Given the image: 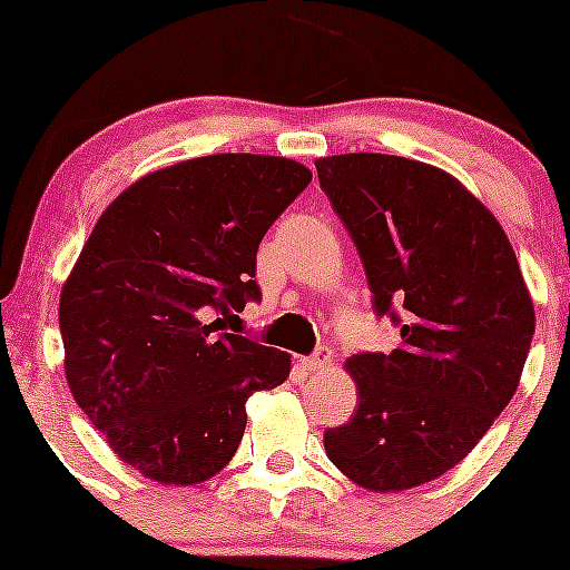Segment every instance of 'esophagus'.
I'll return each mask as SVG.
<instances>
[{"label": "esophagus", "mask_w": 570, "mask_h": 570, "mask_svg": "<svg viewBox=\"0 0 570 570\" xmlns=\"http://www.w3.org/2000/svg\"><path fill=\"white\" fill-rule=\"evenodd\" d=\"M303 366H306L308 372H322L331 366V350L327 347H320L317 353L308 355V358H303Z\"/></svg>", "instance_id": "1"}]
</instances>
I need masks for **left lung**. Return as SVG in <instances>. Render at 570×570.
<instances>
[{
	"label": "left lung",
	"mask_w": 570,
	"mask_h": 570,
	"mask_svg": "<svg viewBox=\"0 0 570 570\" xmlns=\"http://www.w3.org/2000/svg\"><path fill=\"white\" fill-rule=\"evenodd\" d=\"M314 165L375 312L402 336L389 355L347 358L358 407L325 430V452L355 485L407 491L461 463L513 400L534 333L530 289L497 217L446 170L392 154Z\"/></svg>",
	"instance_id": "8db88e82"
}]
</instances>
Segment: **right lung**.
I'll return each instance as SVG.
<instances>
[{
    "mask_svg": "<svg viewBox=\"0 0 570 570\" xmlns=\"http://www.w3.org/2000/svg\"><path fill=\"white\" fill-rule=\"evenodd\" d=\"M308 181L286 157L187 159L137 178L90 232L60 295L66 381L148 480L198 485L226 469L248 396L289 377V355L209 320L262 297L258 243Z\"/></svg>",
    "mask_w": 570,
    "mask_h": 570,
    "instance_id": "obj_1",
    "label": "right lung"
}]
</instances>
